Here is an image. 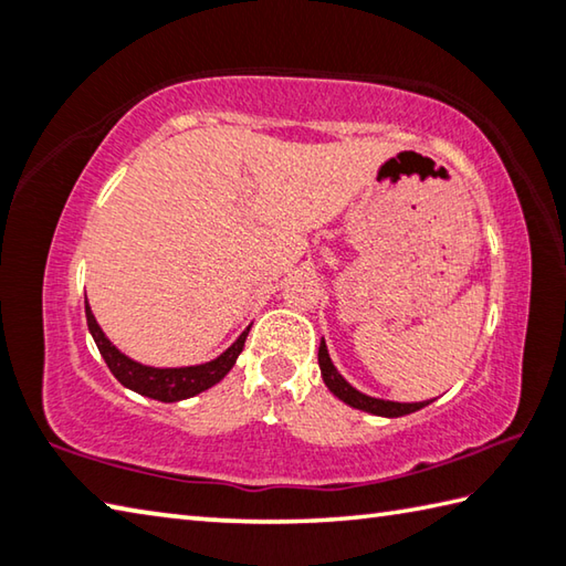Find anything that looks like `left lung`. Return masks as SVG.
I'll use <instances>...</instances> for the list:
<instances>
[{"mask_svg": "<svg viewBox=\"0 0 566 566\" xmlns=\"http://www.w3.org/2000/svg\"><path fill=\"white\" fill-rule=\"evenodd\" d=\"M318 368H322V378H324L326 388L332 390V394L338 400H344V403L352 406V408L366 410V413L384 416V418H400V416L416 413V410L426 408L430 403V400H420V403H398V400L374 398V396L361 394V390H356L342 374L336 371L332 356H328V348H326L324 338H322V344H318Z\"/></svg>", "mask_w": 566, "mask_h": 566, "instance_id": "left-lung-1", "label": "left lung"}]
</instances>
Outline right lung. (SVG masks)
Returning <instances> with one entry per match:
<instances>
[{
	"label": "right lung",
	"mask_w": 566,
	"mask_h": 566,
	"mask_svg": "<svg viewBox=\"0 0 566 566\" xmlns=\"http://www.w3.org/2000/svg\"><path fill=\"white\" fill-rule=\"evenodd\" d=\"M86 324H88L91 336H94L101 356H104L106 366L111 368V374L116 376L126 388L136 390V394L146 398L163 400V403H176V400L192 398L202 394V390L212 388L214 384H220L222 378L230 374L234 361H238V356L244 348V338L250 334V328H244V332L238 336V342H234L230 348H224L218 358H212L208 364L158 368V366H146L140 361H133L130 356L123 354L120 348L104 334V328L98 326L96 316L88 306V300H86Z\"/></svg>",
	"instance_id": "obj_1"
}]
</instances>
